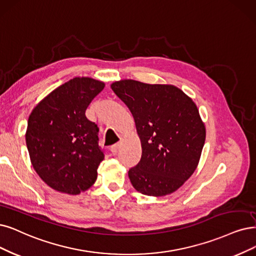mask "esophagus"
I'll return each instance as SVG.
<instances>
[{
	"label": "esophagus",
	"instance_id": "esophagus-1",
	"mask_svg": "<svg viewBox=\"0 0 256 256\" xmlns=\"http://www.w3.org/2000/svg\"><path fill=\"white\" fill-rule=\"evenodd\" d=\"M119 148H120V144H116L112 146H110V153H112V155H114V156L117 155Z\"/></svg>",
	"mask_w": 256,
	"mask_h": 256
}]
</instances>
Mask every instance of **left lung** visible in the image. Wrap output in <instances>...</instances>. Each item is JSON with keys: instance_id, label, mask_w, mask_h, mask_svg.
<instances>
[{"instance_id": "8db88e82", "label": "left lung", "mask_w": 256, "mask_h": 256, "mask_svg": "<svg viewBox=\"0 0 256 256\" xmlns=\"http://www.w3.org/2000/svg\"><path fill=\"white\" fill-rule=\"evenodd\" d=\"M135 120L141 159L128 171L138 192L166 196L192 176L200 162L206 128L194 101L174 85L136 80L112 83Z\"/></svg>"}]
</instances>
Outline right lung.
Listing matches in <instances>:
<instances>
[{
	"label": "right lung",
	"mask_w": 256,
	"mask_h": 256,
	"mask_svg": "<svg viewBox=\"0 0 256 256\" xmlns=\"http://www.w3.org/2000/svg\"><path fill=\"white\" fill-rule=\"evenodd\" d=\"M104 86L102 81L76 77L47 94L28 118L25 138L32 164L56 191L78 195L96 182L104 154L99 128L85 110Z\"/></svg>",
	"instance_id": "right-lung-1"
}]
</instances>
